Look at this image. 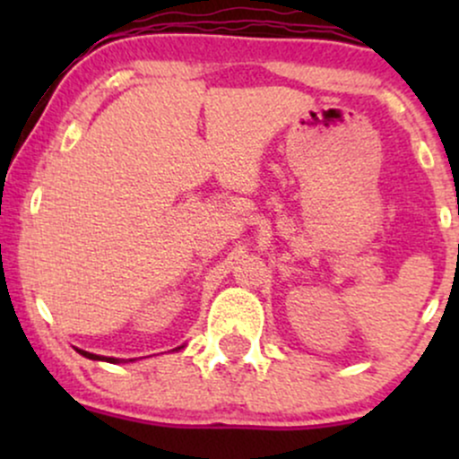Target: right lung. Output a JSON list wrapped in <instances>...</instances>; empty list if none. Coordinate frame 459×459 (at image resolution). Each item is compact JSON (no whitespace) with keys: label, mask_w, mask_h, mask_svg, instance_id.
I'll use <instances>...</instances> for the list:
<instances>
[{"label":"right lung","mask_w":459,"mask_h":459,"mask_svg":"<svg viewBox=\"0 0 459 459\" xmlns=\"http://www.w3.org/2000/svg\"><path fill=\"white\" fill-rule=\"evenodd\" d=\"M177 350H181V347H177ZM79 354L91 358V360H105V362H120V358H108V356H97V354H91V351H83V350H77ZM125 362V360H123Z\"/></svg>","instance_id":"1"}]
</instances>
